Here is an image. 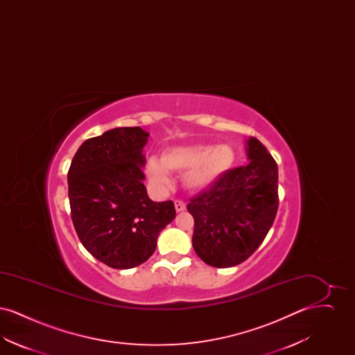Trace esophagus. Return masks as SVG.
Returning a JSON list of instances; mask_svg holds the SVG:
<instances>
[{
	"instance_id": "1",
	"label": "esophagus",
	"mask_w": 355,
	"mask_h": 355,
	"mask_svg": "<svg viewBox=\"0 0 355 355\" xmlns=\"http://www.w3.org/2000/svg\"><path fill=\"white\" fill-rule=\"evenodd\" d=\"M174 206H175V210H177V211H184L186 207L185 202L181 201V200H175V201H174Z\"/></svg>"
}]
</instances>
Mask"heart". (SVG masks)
<instances>
[{
    "label": "heart",
    "instance_id": "1",
    "mask_svg": "<svg viewBox=\"0 0 355 355\" xmlns=\"http://www.w3.org/2000/svg\"><path fill=\"white\" fill-rule=\"evenodd\" d=\"M234 152L227 145H191L171 148L162 153L159 162L149 158L146 162V175L157 189L170 185L168 173H186L185 185L189 189H203L211 185L220 174L232 166Z\"/></svg>",
    "mask_w": 355,
    "mask_h": 355
}]
</instances>
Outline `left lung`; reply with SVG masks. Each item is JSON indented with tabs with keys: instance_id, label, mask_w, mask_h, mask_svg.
Returning <instances> with one entry per match:
<instances>
[{
	"instance_id": "obj_1",
	"label": "left lung",
	"mask_w": 355,
	"mask_h": 355,
	"mask_svg": "<svg viewBox=\"0 0 355 355\" xmlns=\"http://www.w3.org/2000/svg\"><path fill=\"white\" fill-rule=\"evenodd\" d=\"M250 162L226 170L190 198L194 218L193 248L205 263L230 268L246 261L268 236L278 210V166L252 137Z\"/></svg>"
}]
</instances>
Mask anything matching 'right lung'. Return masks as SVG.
I'll return each mask as SVG.
<instances>
[{
    "instance_id": "right-lung-1",
    "label": "right lung",
    "mask_w": 355,
    "mask_h": 355,
    "mask_svg": "<svg viewBox=\"0 0 355 355\" xmlns=\"http://www.w3.org/2000/svg\"><path fill=\"white\" fill-rule=\"evenodd\" d=\"M149 133L117 128L86 139L68 171L70 214L85 249L113 269L150 258L162 229L175 218L173 201L154 202L142 184Z\"/></svg>"
}]
</instances>
